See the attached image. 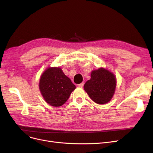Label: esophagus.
<instances>
[{"instance_id":"obj_1","label":"esophagus","mask_w":153,"mask_h":153,"mask_svg":"<svg viewBox=\"0 0 153 153\" xmlns=\"http://www.w3.org/2000/svg\"><path fill=\"white\" fill-rule=\"evenodd\" d=\"M84 82H82V83H81V84H78V86L79 87H82L83 86H84Z\"/></svg>"}]
</instances>
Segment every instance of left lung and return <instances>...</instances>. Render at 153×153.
I'll use <instances>...</instances> for the list:
<instances>
[{
  "instance_id": "8db88e82",
  "label": "left lung",
  "mask_w": 153,
  "mask_h": 153,
  "mask_svg": "<svg viewBox=\"0 0 153 153\" xmlns=\"http://www.w3.org/2000/svg\"><path fill=\"white\" fill-rule=\"evenodd\" d=\"M116 85L115 76L108 69L100 68L91 72V79L85 83L84 89L94 102L102 105L113 97Z\"/></svg>"
}]
</instances>
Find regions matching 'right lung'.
<instances>
[{"label":"right lung","instance_id":"add662e5","mask_svg":"<svg viewBox=\"0 0 153 153\" xmlns=\"http://www.w3.org/2000/svg\"><path fill=\"white\" fill-rule=\"evenodd\" d=\"M39 89L45 100L53 107H60L76 89L60 67L47 68L40 77Z\"/></svg>","mask_w":153,"mask_h":153}]
</instances>
